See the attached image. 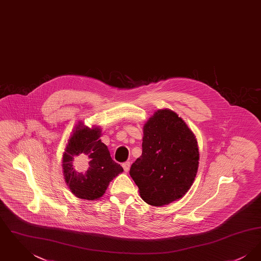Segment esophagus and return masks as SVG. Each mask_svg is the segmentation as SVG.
I'll return each instance as SVG.
<instances>
[{
  "label": "esophagus",
  "instance_id": "34e87169",
  "mask_svg": "<svg viewBox=\"0 0 261 261\" xmlns=\"http://www.w3.org/2000/svg\"><path fill=\"white\" fill-rule=\"evenodd\" d=\"M130 165H131L130 162H124V163H122V167H123L125 172H128V171H129V169H130Z\"/></svg>",
  "mask_w": 261,
  "mask_h": 261
}]
</instances>
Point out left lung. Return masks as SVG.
<instances>
[{
	"label": "left lung",
	"instance_id": "obj_1",
	"mask_svg": "<svg viewBox=\"0 0 261 261\" xmlns=\"http://www.w3.org/2000/svg\"><path fill=\"white\" fill-rule=\"evenodd\" d=\"M142 155L130 168L141 198L153 206L182 199L199 168L198 141L186 122L168 109L158 110L143 128Z\"/></svg>",
	"mask_w": 261,
	"mask_h": 261
}]
</instances>
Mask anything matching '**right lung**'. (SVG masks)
<instances>
[{"label":"right lung","mask_w":261,"mask_h":261,"mask_svg":"<svg viewBox=\"0 0 261 261\" xmlns=\"http://www.w3.org/2000/svg\"><path fill=\"white\" fill-rule=\"evenodd\" d=\"M100 136L99 126L90 128L79 121L62 153L64 181L79 199H100L112 180L123 172L120 164L112 161L110 150L101 143ZM77 157L82 159V163L75 169L73 162Z\"/></svg>","instance_id":"right-lung-1"}]
</instances>
